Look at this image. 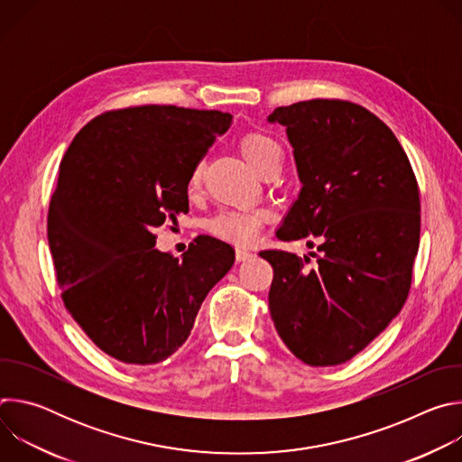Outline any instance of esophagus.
<instances>
[{"mask_svg":"<svg viewBox=\"0 0 462 462\" xmlns=\"http://www.w3.org/2000/svg\"><path fill=\"white\" fill-rule=\"evenodd\" d=\"M254 257V252L246 250V248H237L236 250V259L237 261H246V259H252Z\"/></svg>","mask_w":462,"mask_h":462,"instance_id":"34e87169","label":"esophagus"}]
</instances>
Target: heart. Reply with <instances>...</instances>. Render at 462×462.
Here are the masks:
<instances>
[{"label":"heart","mask_w":462,"mask_h":462,"mask_svg":"<svg viewBox=\"0 0 462 462\" xmlns=\"http://www.w3.org/2000/svg\"><path fill=\"white\" fill-rule=\"evenodd\" d=\"M239 150L248 164L263 177L278 171L283 150L276 139L263 131H248L239 141ZM203 162H197L188 177V193H197L203 186ZM269 216L261 208H234L221 210L208 223L207 228L212 236L230 241L239 246L252 245L265 226Z\"/></svg>","instance_id":"heart-1"}]
</instances>
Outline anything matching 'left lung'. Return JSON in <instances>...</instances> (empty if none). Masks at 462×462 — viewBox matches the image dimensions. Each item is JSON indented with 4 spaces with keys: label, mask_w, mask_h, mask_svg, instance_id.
<instances>
[{
    "label": "left lung",
    "mask_w": 462,
    "mask_h": 462,
    "mask_svg": "<svg viewBox=\"0 0 462 462\" xmlns=\"http://www.w3.org/2000/svg\"><path fill=\"white\" fill-rule=\"evenodd\" d=\"M303 182L278 237L307 241L309 257L263 250L273 271L276 331L303 364L338 365L365 349L404 307L420 237L410 159L369 109L338 98L276 107Z\"/></svg>",
    "instance_id": "obj_1"
}]
</instances>
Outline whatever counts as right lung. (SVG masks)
Wrapping results in <instances>:
<instances>
[{
	"mask_svg": "<svg viewBox=\"0 0 462 462\" xmlns=\"http://www.w3.org/2000/svg\"><path fill=\"white\" fill-rule=\"evenodd\" d=\"M232 115L177 106L104 111L60 162L47 239L65 309L111 358L152 365L189 337L234 248L199 236L182 259L153 230L188 212V177Z\"/></svg>",
	"mask_w": 462,
	"mask_h": 462,
	"instance_id": "obj_1",
	"label": "right lung"
}]
</instances>
